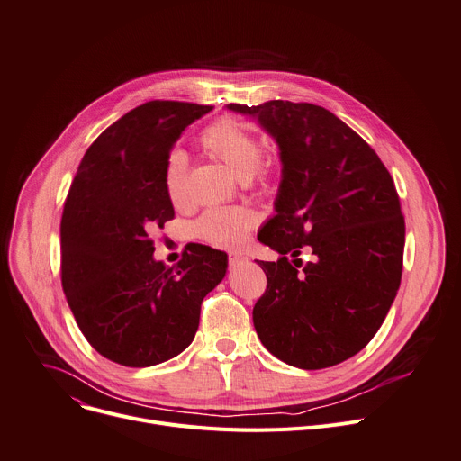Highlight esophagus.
<instances>
[{"instance_id": "34e87169", "label": "esophagus", "mask_w": 461, "mask_h": 461, "mask_svg": "<svg viewBox=\"0 0 461 461\" xmlns=\"http://www.w3.org/2000/svg\"><path fill=\"white\" fill-rule=\"evenodd\" d=\"M244 263H248V258L244 254H240V252L230 254V268H237V267H240Z\"/></svg>"}]
</instances>
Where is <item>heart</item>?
Wrapping results in <instances>:
<instances>
[{"mask_svg":"<svg viewBox=\"0 0 461 461\" xmlns=\"http://www.w3.org/2000/svg\"><path fill=\"white\" fill-rule=\"evenodd\" d=\"M202 145L222 159L242 180L259 173L263 156L261 141L240 122L219 119L203 134ZM163 185L173 203H184L187 198V154L175 149L167 156L163 169ZM256 219L244 207H215L205 212L196 222L198 235L217 248H239Z\"/></svg>","mask_w":461,"mask_h":461,"instance_id":"heart-1","label":"heart"}]
</instances>
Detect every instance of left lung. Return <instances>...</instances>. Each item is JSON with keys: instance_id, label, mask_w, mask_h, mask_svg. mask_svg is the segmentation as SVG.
<instances>
[{"instance_id": "left-lung-1", "label": "left lung", "mask_w": 461, "mask_h": 461, "mask_svg": "<svg viewBox=\"0 0 461 461\" xmlns=\"http://www.w3.org/2000/svg\"><path fill=\"white\" fill-rule=\"evenodd\" d=\"M226 108L256 119L281 159L276 215L258 235L281 256L258 261L268 279L254 307L258 337L288 366L340 364L375 337L401 285L404 217L393 180L375 150L321 106ZM303 245L315 256L305 266L297 259Z\"/></svg>"}]
</instances>
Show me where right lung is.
Listing matches in <instances>:
<instances>
[{"label": "right lung", "mask_w": 461, "mask_h": 461, "mask_svg": "<svg viewBox=\"0 0 461 461\" xmlns=\"http://www.w3.org/2000/svg\"><path fill=\"white\" fill-rule=\"evenodd\" d=\"M213 106L150 101L117 119L82 158L60 222L62 288L78 329L112 362L149 367L194 339L202 300L228 256L194 246L175 267L149 237L175 217L163 185L169 152Z\"/></svg>", "instance_id": "1"}]
</instances>
